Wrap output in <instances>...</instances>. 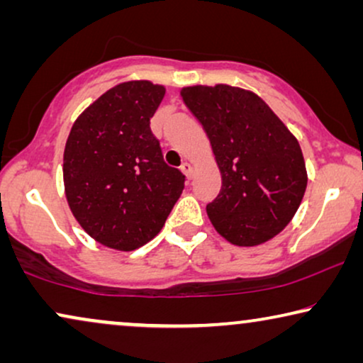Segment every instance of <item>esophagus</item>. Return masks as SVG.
<instances>
[{"instance_id": "esophagus-1", "label": "esophagus", "mask_w": 363, "mask_h": 363, "mask_svg": "<svg viewBox=\"0 0 363 363\" xmlns=\"http://www.w3.org/2000/svg\"><path fill=\"white\" fill-rule=\"evenodd\" d=\"M182 172L183 173H185V177L186 178H191V175H193V167L190 165V163H188V162H185V163H182Z\"/></svg>"}]
</instances>
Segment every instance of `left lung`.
Here are the masks:
<instances>
[{
	"instance_id": "8db88e82",
	"label": "left lung",
	"mask_w": 363,
	"mask_h": 363,
	"mask_svg": "<svg viewBox=\"0 0 363 363\" xmlns=\"http://www.w3.org/2000/svg\"><path fill=\"white\" fill-rule=\"evenodd\" d=\"M210 138L221 190L206 213L236 246H257L289 225L307 186L297 138L255 92L226 84L182 89Z\"/></svg>"
}]
</instances>
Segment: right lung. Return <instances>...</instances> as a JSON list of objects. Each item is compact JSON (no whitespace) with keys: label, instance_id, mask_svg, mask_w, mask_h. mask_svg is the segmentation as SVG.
<instances>
[{"label":"right lung","instance_id":"right-lung-1","mask_svg":"<svg viewBox=\"0 0 363 363\" xmlns=\"http://www.w3.org/2000/svg\"><path fill=\"white\" fill-rule=\"evenodd\" d=\"M165 87L128 81L108 89L74 122L64 148L72 215L101 245L137 250L153 240L185 188L163 160L150 118Z\"/></svg>","mask_w":363,"mask_h":363}]
</instances>
